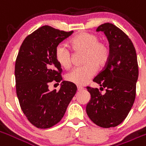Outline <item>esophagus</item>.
<instances>
[{"instance_id": "1", "label": "esophagus", "mask_w": 146, "mask_h": 146, "mask_svg": "<svg viewBox=\"0 0 146 146\" xmlns=\"http://www.w3.org/2000/svg\"><path fill=\"white\" fill-rule=\"evenodd\" d=\"M83 88L82 87H80V86H77V91H78V92H80V91H82L83 90Z\"/></svg>"}]
</instances>
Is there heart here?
Here are the masks:
<instances>
[{
	"instance_id": "1",
	"label": "heart",
	"mask_w": 146,
	"mask_h": 146,
	"mask_svg": "<svg viewBox=\"0 0 146 146\" xmlns=\"http://www.w3.org/2000/svg\"><path fill=\"white\" fill-rule=\"evenodd\" d=\"M96 34L80 33L70 40V44L76 53H84L81 67L73 69L67 73L66 80L76 85L83 86L88 84L96 73V67L102 68L107 63L110 58V48L104 42L99 41ZM54 57L58 64L65 70L72 66V54L64 45H58L54 51Z\"/></svg>"
}]
</instances>
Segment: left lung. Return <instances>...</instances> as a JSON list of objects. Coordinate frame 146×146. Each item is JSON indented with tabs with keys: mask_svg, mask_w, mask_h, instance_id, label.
I'll use <instances>...</instances> for the list:
<instances>
[{
	"mask_svg": "<svg viewBox=\"0 0 146 146\" xmlns=\"http://www.w3.org/2000/svg\"><path fill=\"white\" fill-rule=\"evenodd\" d=\"M96 31L104 32L110 43V58L93 81L105 88L88 87L91 100L86 106L89 118L96 125L109 128L125 119L134 104L138 77L137 54L128 36L112 23H104Z\"/></svg>",
	"mask_w": 146,
	"mask_h": 146,
	"instance_id": "left-lung-1",
	"label": "left lung"
}]
</instances>
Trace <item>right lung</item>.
Returning <instances> with one entry per match:
<instances>
[{
	"label": "right lung",
	"instance_id": "obj_1",
	"mask_svg": "<svg viewBox=\"0 0 146 146\" xmlns=\"http://www.w3.org/2000/svg\"><path fill=\"white\" fill-rule=\"evenodd\" d=\"M73 31L66 32L49 26L28 35L21 45L15 66L16 94L28 120L41 129L60 121L76 92L74 84L62 81L59 91H50L52 81L62 80V70L54 57L55 48Z\"/></svg>",
	"mask_w": 146,
	"mask_h": 146
}]
</instances>
